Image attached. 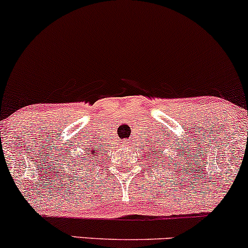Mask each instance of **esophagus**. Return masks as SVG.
<instances>
[{
	"mask_svg": "<svg viewBox=\"0 0 248 248\" xmlns=\"http://www.w3.org/2000/svg\"><path fill=\"white\" fill-rule=\"evenodd\" d=\"M124 143H126V144H127V143H128V141H127V140H126V141H124Z\"/></svg>",
	"mask_w": 248,
	"mask_h": 248,
	"instance_id": "obj_1",
	"label": "esophagus"
}]
</instances>
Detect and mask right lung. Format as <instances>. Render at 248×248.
Returning <instances> with one entry per match:
<instances>
[{
    "label": "right lung",
    "instance_id": "1",
    "mask_svg": "<svg viewBox=\"0 0 248 248\" xmlns=\"http://www.w3.org/2000/svg\"><path fill=\"white\" fill-rule=\"evenodd\" d=\"M99 153V149H92V150H90V149H87V161L88 160H90V155H91V157H94V156H96V154H98ZM80 158H81V156H79V158H78V160H80ZM80 162H82V160L80 161ZM90 163H91V162H90ZM90 163H88V164H90Z\"/></svg>",
    "mask_w": 248,
    "mask_h": 248
}]
</instances>
